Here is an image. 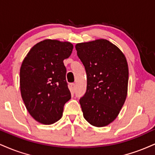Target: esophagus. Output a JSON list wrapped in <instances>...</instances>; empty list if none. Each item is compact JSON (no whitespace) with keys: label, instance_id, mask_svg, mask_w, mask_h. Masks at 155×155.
Returning <instances> with one entry per match:
<instances>
[{"label":"esophagus","instance_id":"obj_1","mask_svg":"<svg viewBox=\"0 0 155 155\" xmlns=\"http://www.w3.org/2000/svg\"><path fill=\"white\" fill-rule=\"evenodd\" d=\"M70 90L71 92L72 93H74L75 92V90H76V86H75V84H71V88H70Z\"/></svg>","mask_w":155,"mask_h":155}]
</instances>
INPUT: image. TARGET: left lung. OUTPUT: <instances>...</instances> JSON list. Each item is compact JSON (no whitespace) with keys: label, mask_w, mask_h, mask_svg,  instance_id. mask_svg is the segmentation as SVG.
Listing matches in <instances>:
<instances>
[{"label":"left lung","mask_w":155,"mask_h":155,"mask_svg":"<svg viewBox=\"0 0 155 155\" xmlns=\"http://www.w3.org/2000/svg\"><path fill=\"white\" fill-rule=\"evenodd\" d=\"M75 48L87 73V91L79 100L84 118L96 127L107 126L117 118L127 96V61L117 46L104 39Z\"/></svg>","instance_id":"8db88e82"}]
</instances>
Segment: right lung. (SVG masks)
Listing matches in <instances>:
<instances>
[{
	"instance_id": "right-lung-1",
	"label": "right lung",
	"mask_w": 155,
	"mask_h": 155,
	"mask_svg": "<svg viewBox=\"0 0 155 155\" xmlns=\"http://www.w3.org/2000/svg\"><path fill=\"white\" fill-rule=\"evenodd\" d=\"M69 42L45 40L31 48L20 68V89L26 108L33 118L45 125L61 118L71 99L63 60L70 56Z\"/></svg>"
}]
</instances>
